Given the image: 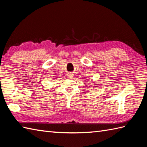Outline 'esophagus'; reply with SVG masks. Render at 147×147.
<instances>
[{"label": "esophagus", "instance_id": "esophagus-1", "mask_svg": "<svg viewBox=\"0 0 147 147\" xmlns=\"http://www.w3.org/2000/svg\"><path fill=\"white\" fill-rule=\"evenodd\" d=\"M68 76H69V77H72V76H73V74L71 73H68Z\"/></svg>", "mask_w": 147, "mask_h": 147}]
</instances>
